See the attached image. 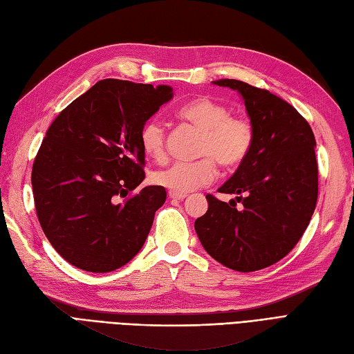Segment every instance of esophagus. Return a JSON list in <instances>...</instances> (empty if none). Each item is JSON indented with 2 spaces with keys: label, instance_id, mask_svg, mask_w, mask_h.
I'll use <instances>...</instances> for the list:
<instances>
[{
  "label": "esophagus",
  "instance_id": "esophagus-1",
  "mask_svg": "<svg viewBox=\"0 0 354 354\" xmlns=\"http://www.w3.org/2000/svg\"><path fill=\"white\" fill-rule=\"evenodd\" d=\"M168 197L171 198V200H178V201H183L187 195L186 194H177V192H168Z\"/></svg>",
  "mask_w": 354,
  "mask_h": 354
}]
</instances>
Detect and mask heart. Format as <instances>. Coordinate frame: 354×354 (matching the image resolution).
I'll use <instances>...</instances> for the list:
<instances>
[{
    "instance_id": "obj_1",
    "label": "heart",
    "mask_w": 354,
    "mask_h": 354,
    "mask_svg": "<svg viewBox=\"0 0 354 354\" xmlns=\"http://www.w3.org/2000/svg\"><path fill=\"white\" fill-rule=\"evenodd\" d=\"M178 116L201 131L198 156L195 162H174L156 171L153 182L171 192L187 194L210 183L216 176L214 160L223 168H234L247 159L254 140L251 124L232 116L230 109L212 98H197L178 109ZM140 147L147 157L160 160L165 157L167 131L163 124L150 120L140 130Z\"/></svg>"
}]
</instances>
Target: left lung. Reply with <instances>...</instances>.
Wrapping results in <instances>:
<instances>
[{
	"label": "left lung",
	"instance_id": "8db88e82",
	"mask_svg": "<svg viewBox=\"0 0 354 354\" xmlns=\"http://www.w3.org/2000/svg\"><path fill=\"white\" fill-rule=\"evenodd\" d=\"M236 91L254 130L251 151L195 221L207 253L234 271L251 272L283 259L308 229L318 197L315 136L285 100L233 78L212 82ZM243 206L236 209V203Z\"/></svg>",
	"mask_w": 354,
	"mask_h": 354
}]
</instances>
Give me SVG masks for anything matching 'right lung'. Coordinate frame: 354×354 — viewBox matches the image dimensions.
<instances>
[{
  "mask_svg": "<svg viewBox=\"0 0 354 354\" xmlns=\"http://www.w3.org/2000/svg\"><path fill=\"white\" fill-rule=\"evenodd\" d=\"M171 86L106 78L59 113L31 171L36 214L45 236L71 265L111 272L129 263L167 200L163 186H145L139 135Z\"/></svg>",
  "mask_w": 354,
  "mask_h": 354,
  "instance_id": "right-lung-1",
  "label": "right lung"
}]
</instances>
